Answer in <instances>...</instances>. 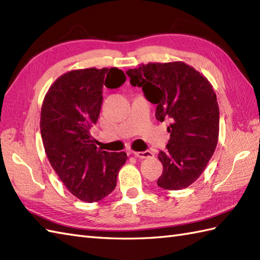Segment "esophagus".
<instances>
[{"instance_id":"esophagus-1","label":"esophagus","mask_w":260,"mask_h":260,"mask_svg":"<svg viewBox=\"0 0 260 260\" xmlns=\"http://www.w3.org/2000/svg\"><path fill=\"white\" fill-rule=\"evenodd\" d=\"M134 155L139 158H150L154 156V154L151 151H144V152H134Z\"/></svg>"}]
</instances>
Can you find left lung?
<instances>
[{
  "label": "left lung",
  "mask_w": 260,
  "mask_h": 260,
  "mask_svg": "<svg viewBox=\"0 0 260 260\" xmlns=\"http://www.w3.org/2000/svg\"><path fill=\"white\" fill-rule=\"evenodd\" d=\"M134 87L156 104V119L170 120L167 150L158 153L163 173L157 185L181 190L206 169L217 147L219 106L209 80L182 61L150 62L126 71Z\"/></svg>",
  "instance_id": "8db88e82"
}]
</instances>
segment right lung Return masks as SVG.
Here are the masks:
<instances>
[{"instance_id": "right-lung-1", "label": "right lung", "mask_w": 260, "mask_h": 260, "mask_svg": "<svg viewBox=\"0 0 260 260\" xmlns=\"http://www.w3.org/2000/svg\"><path fill=\"white\" fill-rule=\"evenodd\" d=\"M125 80L118 68L71 70L53 82L43 99L40 129L48 159L81 201L96 202L112 193L127 159L125 152L103 151L90 135L101 113L103 87L114 89Z\"/></svg>"}]
</instances>
